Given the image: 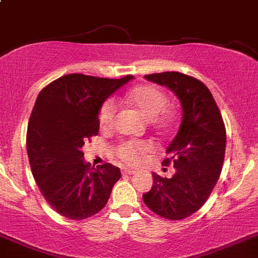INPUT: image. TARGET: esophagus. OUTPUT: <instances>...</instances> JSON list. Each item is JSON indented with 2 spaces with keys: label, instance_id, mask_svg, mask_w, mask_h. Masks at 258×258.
Here are the masks:
<instances>
[{
  "label": "esophagus",
  "instance_id": "obj_1",
  "mask_svg": "<svg viewBox=\"0 0 258 258\" xmlns=\"http://www.w3.org/2000/svg\"><path fill=\"white\" fill-rule=\"evenodd\" d=\"M136 172L135 169L127 168V167H122V175H134Z\"/></svg>",
  "mask_w": 258,
  "mask_h": 258
}]
</instances>
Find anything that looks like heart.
I'll return each instance as SVG.
<instances>
[{
    "mask_svg": "<svg viewBox=\"0 0 258 258\" xmlns=\"http://www.w3.org/2000/svg\"><path fill=\"white\" fill-rule=\"evenodd\" d=\"M130 103L149 119L158 117L167 105V97L162 90L152 85H141L131 90L127 96ZM117 105L114 100H106L99 112V123L103 128L110 127L114 120ZM153 150V145L148 141H126L117 146L115 154L119 159L128 164H136L141 157Z\"/></svg>",
    "mask_w": 258,
    "mask_h": 258,
    "instance_id": "heart-1",
    "label": "heart"
}]
</instances>
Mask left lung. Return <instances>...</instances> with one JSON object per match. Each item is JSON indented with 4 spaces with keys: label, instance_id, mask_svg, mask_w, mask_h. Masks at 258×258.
I'll return each mask as SVG.
<instances>
[{
    "label": "left lung",
    "instance_id": "obj_1",
    "mask_svg": "<svg viewBox=\"0 0 258 258\" xmlns=\"http://www.w3.org/2000/svg\"><path fill=\"white\" fill-rule=\"evenodd\" d=\"M145 78L177 96L182 118L163 161L175 167V175L167 178L153 173V186L143 199L164 219L182 220L206 203L219 180L226 148L224 120L207 86L197 78L178 72Z\"/></svg>",
    "mask_w": 258,
    "mask_h": 258
}]
</instances>
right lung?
Instances as JSON below:
<instances>
[{"mask_svg": "<svg viewBox=\"0 0 258 258\" xmlns=\"http://www.w3.org/2000/svg\"><path fill=\"white\" fill-rule=\"evenodd\" d=\"M134 80L68 74L39 92L28 122L27 152L42 196L57 213L83 220L105 207L120 178L118 167H94L83 159L82 146L99 132L104 101Z\"/></svg>", "mask_w": 258, "mask_h": 258, "instance_id": "obj_1", "label": "right lung"}]
</instances>
